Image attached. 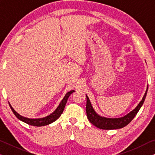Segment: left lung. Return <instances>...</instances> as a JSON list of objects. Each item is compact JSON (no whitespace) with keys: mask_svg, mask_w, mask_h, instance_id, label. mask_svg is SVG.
<instances>
[{"mask_svg":"<svg viewBox=\"0 0 155 155\" xmlns=\"http://www.w3.org/2000/svg\"><path fill=\"white\" fill-rule=\"evenodd\" d=\"M148 88V87H147ZM147 89L146 90V92L145 95H144L143 99L139 104L137 106L134 110L130 112L126 116H124L122 118H107L104 117H101L99 116L96 114V112L94 111L93 108L91 104L90 99H89L88 97L87 96V104H86V113L87 118L90 120L91 124H92L94 126L97 127V128L103 129V130H113V129H118L124 128L126 126H127L131 120H132L137 112L139 111L142 105L143 104L144 101H145L146 95H147Z\"/></svg>","mask_w":155,"mask_h":155,"instance_id":"left-lung-1","label":"left lung"}]
</instances>
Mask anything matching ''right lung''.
Instances as JSON below:
<instances>
[{
	"instance_id": "right-lung-1",
	"label": "right lung",
	"mask_w": 155,
	"mask_h": 155,
	"mask_svg": "<svg viewBox=\"0 0 155 155\" xmlns=\"http://www.w3.org/2000/svg\"><path fill=\"white\" fill-rule=\"evenodd\" d=\"M73 92H74V90L70 91L69 92H68L67 94H65V96L64 97V98H63V100L61 101L60 104H59L58 107H57V109L55 110L54 113H52L51 114H50L49 116H46V117L43 118L31 119V118H27L23 117V116H20V114H18L15 111V110L13 109V108L11 107V105H10V104H9V105H10V109H11V110H12V111L13 112L15 116L16 117L18 118V119H20V120H22V121H23V122L26 123V124H27L31 125V126H46V125H48V124H51V123L54 122L55 120H57L59 117H60L61 115L63 113V110H64L65 106V104H66L68 99L69 96Z\"/></svg>"
}]
</instances>
